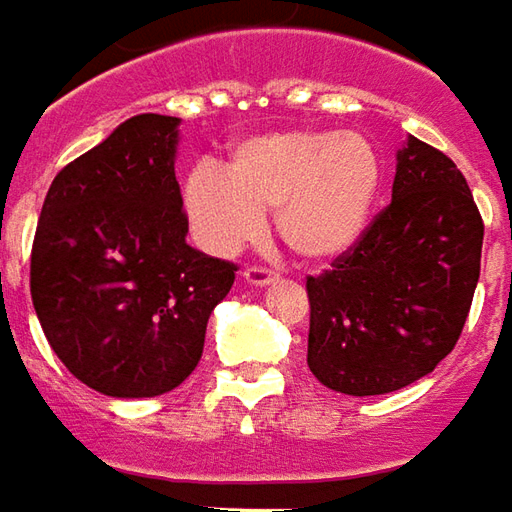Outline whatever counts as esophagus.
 I'll return each instance as SVG.
<instances>
[{
  "label": "esophagus",
  "mask_w": 512,
  "mask_h": 512,
  "mask_svg": "<svg viewBox=\"0 0 512 512\" xmlns=\"http://www.w3.org/2000/svg\"><path fill=\"white\" fill-rule=\"evenodd\" d=\"M242 278L253 286H264V284H270V281H275L278 273L270 270V267H262V264H253V267H248V270L242 273Z\"/></svg>",
  "instance_id": "obj_1"
}]
</instances>
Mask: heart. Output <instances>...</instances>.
<instances>
[{"instance_id":"heart-1","label":"heart","mask_w":512,"mask_h":512,"mask_svg":"<svg viewBox=\"0 0 512 512\" xmlns=\"http://www.w3.org/2000/svg\"><path fill=\"white\" fill-rule=\"evenodd\" d=\"M383 157L358 132L295 129L253 134L234 146L226 173L195 168L184 209L198 242L234 253L262 234L264 212L303 262H331L355 248L378 209Z\"/></svg>"}]
</instances>
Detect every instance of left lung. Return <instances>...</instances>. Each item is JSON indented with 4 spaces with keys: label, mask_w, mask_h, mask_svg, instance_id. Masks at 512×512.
<instances>
[{
    "label": "left lung",
    "mask_w": 512,
    "mask_h": 512,
    "mask_svg": "<svg viewBox=\"0 0 512 512\" xmlns=\"http://www.w3.org/2000/svg\"><path fill=\"white\" fill-rule=\"evenodd\" d=\"M480 209L458 165L416 137L391 204L331 270L308 275V369L353 397L405 389L460 339L480 278Z\"/></svg>",
    "instance_id": "obj_1"
}]
</instances>
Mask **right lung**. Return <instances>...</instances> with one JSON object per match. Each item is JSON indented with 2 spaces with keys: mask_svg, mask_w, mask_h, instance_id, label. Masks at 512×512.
<instances>
[{
  "mask_svg": "<svg viewBox=\"0 0 512 512\" xmlns=\"http://www.w3.org/2000/svg\"><path fill=\"white\" fill-rule=\"evenodd\" d=\"M179 118L134 115L68 162L43 201L30 292L65 369L107 397H159L201 361L237 264L187 245Z\"/></svg>",
  "mask_w": 512,
  "mask_h": 512,
  "instance_id": "right-lung-1",
  "label": "right lung"
}]
</instances>
